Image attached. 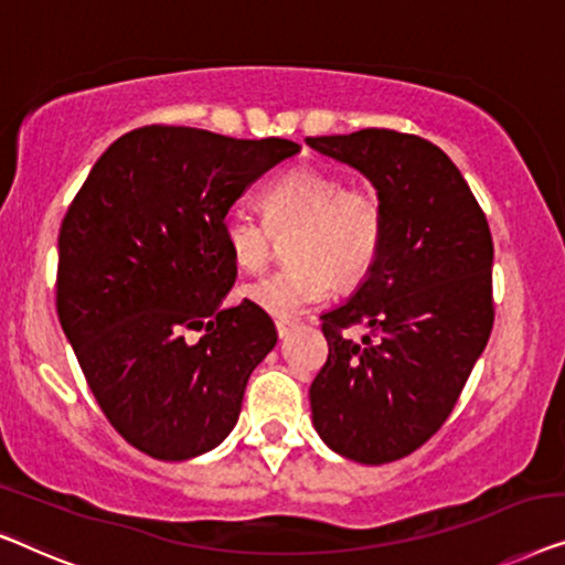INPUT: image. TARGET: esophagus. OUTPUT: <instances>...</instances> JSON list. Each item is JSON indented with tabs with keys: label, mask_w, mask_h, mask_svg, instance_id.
Wrapping results in <instances>:
<instances>
[{
	"label": "esophagus",
	"mask_w": 565,
	"mask_h": 565,
	"mask_svg": "<svg viewBox=\"0 0 565 565\" xmlns=\"http://www.w3.org/2000/svg\"><path fill=\"white\" fill-rule=\"evenodd\" d=\"M291 330H294V322H289V320H276V332H279V338H286Z\"/></svg>",
	"instance_id": "1"
}]
</instances>
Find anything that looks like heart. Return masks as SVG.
Listing matches in <instances>:
<instances>
[{"instance_id": "heart-1", "label": "heart", "mask_w": 565, "mask_h": 565, "mask_svg": "<svg viewBox=\"0 0 565 565\" xmlns=\"http://www.w3.org/2000/svg\"><path fill=\"white\" fill-rule=\"evenodd\" d=\"M266 220L233 204L222 214V237L243 271H260L274 253L276 235H294V266L268 274L243 289L253 307L276 320H294L332 294L351 289L371 274L386 241L384 200L373 186H345L338 173L297 166L264 192Z\"/></svg>"}]
</instances>
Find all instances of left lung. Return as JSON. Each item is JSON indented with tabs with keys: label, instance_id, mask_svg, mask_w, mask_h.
Here are the masks:
<instances>
[{
	"label": "left lung",
	"instance_id": "obj_1",
	"mask_svg": "<svg viewBox=\"0 0 565 565\" xmlns=\"http://www.w3.org/2000/svg\"><path fill=\"white\" fill-rule=\"evenodd\" d=\"M359 169L386 210V241L343 307L322 315L328 361L309 386L312 423L340 456L392 463L450 417L494 324L487 214L456 163L396 130L307 138ZM361 323L366 335L347 330Z\"/></svg>",
	"mask_w": 565,
	"mask_h": 565
}]
</instances>
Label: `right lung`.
<instances>
[{"mask_svg": "<svg viewBox=\"0 0 565 565\" xmlns=\"http://www.w3.org/2000/svg\"><path fill=\"white\" fill-rule=\"evenodd\" d=\"M294 153L281 138L138 127L94 163L61 222V328L109 425L150 458L186 460L225 440L276 345L264 309H222L237 276L222 214Z\"/></svg>", "mask_w": 565, "mask_h": 565, "instance_id": "add662e5", "label": "right lung"}]
</instances>
